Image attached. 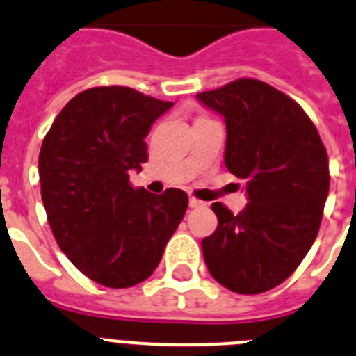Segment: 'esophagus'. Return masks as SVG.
Returning a JSON list of instances; mask_svg holds the SVG:
<instances>
[{
	"mask_svg": "<svg viewBox=\"0 0 356 356\" xmlns=\"http://www.w3.org/2000/svg\"><path fill=\"white\" fill-rule=\"evenodd\" d=\"M204 206H206V202L195 199V197H190V208H204Z\"/></svg>",
	"mask_w": 356,
	"mask_h": 356,
	"instance_id": "34e87169",
	"label": "esophagus"
}]
</instances>
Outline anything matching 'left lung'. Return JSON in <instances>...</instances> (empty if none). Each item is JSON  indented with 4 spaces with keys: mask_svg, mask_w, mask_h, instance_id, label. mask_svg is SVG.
Instances as JSON below:
<instances>
[{
    "mask_svg": "<svg viewBox=\"0 0 356 356\" xmlns=\"http://www.w3.org/2000/svg\"><path fill=\"white\" fill-rule=\"evenodd\" d=\"M224 116V163L247 182V206L211 209L215 233L202 240L209 274L236 293H261L286 280L319 233L330 190L327 154L301 105L261 80L238 79L197 95Z\"/></svg>",
    "mask_w": 356,
    "mask_h": 356,
    "instance_id": "8db88e82",
    "label": "left lung"
}]
</instances>
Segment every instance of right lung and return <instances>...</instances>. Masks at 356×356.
<instances>
[{
	"instance_id": "1",
	"label": "right lung",
	"mask_w": 356,
	"mask_h": 356,
	"mask_svg": "<svg viewBox=\"0 0 356 356\" xmlns=\"http://www.w3.org/2000/svg\"><path fill=\"white\" fill-rule=\"evenodd\" d=\"M172 102L123 86L79 92L58 113L39 154L41 195L60 251L89 280L127 289L147 280L188 208L168 188H132L147 163L145 138Z\"/></svg>"
}]
</instances>
